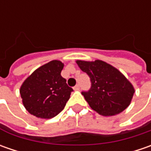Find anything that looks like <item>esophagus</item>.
Returning <instances> with one entry per match:
<instances>
[{
  "instance_id": "34e87169",
  "label": "esophagus",
  "mask_w": 151,
  "mask_h": 151,
  "mask_svg": "<svg viewBox=\"0 0 151 151\" xmlns=\"http://www.w3.org/2000/svg\"><path fill=\"white\" fill-rule=\"evenodd\" d=\"M74 90L75 91H79L80 90V85H76V86H75V87H74Z\"/></svg>"
}]
</instances>
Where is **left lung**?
<instances>
[{"label":"left lung","mask_w":151,"mask_h":151,"mask_svg":"<svg viewBox=\"0 0 151 151\" xmlns=\"http://www.w3.org/2000/svg\"><path fill=\"white\" fill-rule=\"evenodd\" d=\"M76 64L91 79V89L81 94L91 109L102 116H113L129 106L134 88L118 69L99 60Z\"/></svg>","instance_id":"left-lung-1"}]
</instances>
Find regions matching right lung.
Segmentation results:
<instances>
[{"label": "right lung", "instance_id": "obj_1", "mask_svg": "<svg viewBox=\"0 0 151 151\" xmlns=\"http://www.w3.org/2000/svg\"><path fill=\"white\" fill-rule=\"evenodd\" d=\"M64 64L52 60L40 66L20 87L22 104L27 111L40 119H52L65 107L73 91L61 76Z\"/></svg>", "mask_w": 151, "mask_h": 151}]
</instances>
